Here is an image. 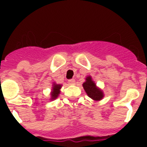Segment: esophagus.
Here are the masks:
<instances>
[{
  "instance_id": "34e87169",
  "label": "esophagus",
  "mask_w": 147,
  "mask_h": 147,
  "mask_svg": "<svg viewBox=\"0 0 147 147\" xmlns=\"http://www.w3.org/2000/svg\"><path fill=\"white\" fill-rule=\"evenodd\" d=\"M68 82H69V85H75L76 80H75L74 78H71V79H69V80L68 81Z\"/></svg>"
}]
</instances>
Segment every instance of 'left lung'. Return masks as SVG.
Here are the masks:
<instances>
[{
  "label": "left lung",
  "instance_id": "obj_1",
  "mask_svg": "<svg viewBox=\"0 0 147 147\" xmlns=\"http://www.w3.org/2000/svg\"><path fill=\"white\" fill-rule=\"evenodd\" d=\"M83 87L88 95L94 100H99L104 96L103 92L96 87V85L92 81L91 76L86 78V82L83 83Z\"/></svg>",
  "mask_w": 147,
  "mask_h": 147
}]
</instances>
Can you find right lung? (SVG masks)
<instances>
[{"label":"right lung","mask_w":147,"mask_h":147,"mask_svg":"<svg viewBox=\"0 0 147 147\" xmlns=\"http://www.w3.org/2000/svg\"><path fill=\"white\" fill-rule=\"evenodd\" d=\"M62 87V85H53V92H52V94H51V97H52V100L53 99H55V98H57L58 95L59 94L60 91L59 89Z\"/></svg>","instance_id":"add662e5"}]
</instances>
